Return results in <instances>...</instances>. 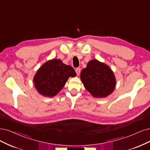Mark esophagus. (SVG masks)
Here are the masks:
<instances>
[{"mask_svg": "<svg viewBox=\"0 0 150 150\" xmlns=\"http://www.w3.org/2000/svg\"><path fill=\"white\" fill-rule=\"evenodd\" d=\"M75 71H76V75H79L80 74V68H76L75 69Z\"/></svg>", "mask_w": 150, "mask_h": 150, "instance_id": "obj_1", "label": "esophagus"}]
</instances>
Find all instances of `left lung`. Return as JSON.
I'll list each match as a JSON object with an SVG mask.
<instances>
[{"label": "left lung", "mask_w": 150, "mask_h": 150, "mask_svg": "<svg viewBox=\"0 0 150 150\" xmlns=\"http://www.w3.org/2000/svg\"><path fill=\"white\" fill-rule=\"evenodd\" d=\"M85 89L95 98H106L111 94L116 85L113 71L105 63L93 59L80 74Z\"/></svg>", "instance_id": "1"}]
</instances>
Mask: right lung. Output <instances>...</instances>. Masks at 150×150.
<instances>
[{"instance_id": "1", "label": "right lung", "mask_w": 150, "mask_h": 150, "mask_svg": "<svg viewBox=\"0 0 150 150\" xmlns=\"http://www.w3.org/2000/svg\"><path fill=\"white\" fill-rule=\"evenodd\" d=\"M76 76L72 67L64 64L60 59H52L37 70L33 77V83L41 95L53 97L62 89L69 77Z\"/></svg>"}]
</instances>
